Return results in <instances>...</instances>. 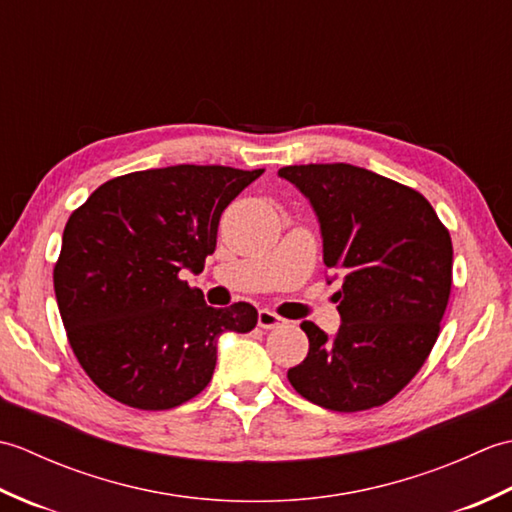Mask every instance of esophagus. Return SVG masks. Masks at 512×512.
<instances>
[{"label": "esophagus", "mask_w": 512, "mask_h": 512, "mask_svg": "<svg viewBox=\"0 0 512 512\" xmlns=\"http://www.w3.org/2000/svg\"><path fill=\"white\" fill-rule=\"evenodd\" d=\"M257 323H259V328H264V330H275V328H279V325H284L286 321L279 317V314H275V312H270V310H259V314H257Z\"/></svg>", "instance_id": "esophagus-1"}]
</instances>
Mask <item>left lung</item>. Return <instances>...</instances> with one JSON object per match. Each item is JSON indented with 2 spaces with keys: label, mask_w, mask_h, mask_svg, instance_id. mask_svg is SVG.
<instances>
[{
  "label": "left lung",
  "mask_w": 512,
  "mask_h": 512,
  "mask_svg": "<svg viewBox=\"0 0 512 512\" xmlns=\"http://www.w3.org/2000/svg\"><path fill=\"white\" fill-rule=\"evenodd\" d=\"M279 176L312 202L323 262L345 275L339 334L301 323L310 350L288 369L290 385L330 411L385 405L438 341L453 281L449 228L422 193L363 167L292 165Z\"/></svg>",
  "instance_id": "left-lung-1"
}]
</instances>
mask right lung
Listing matches in <instances>:
<instances>
[{
  "instance_id": "1",
  "label": "right lung",
  "mask_w": 512,
  "mask_h": 512,
  "mask_svg": "<svg viewBox=\"0 0 512 512\" xmlns=\"http://www.w3.org/2000/svg\"><path fill=\"white\" fill-rule=\"evenodd\" d=\"M264 169L176 165L101 184L63 231L54 295L76 361L103 394L173 409L211 383L217 336L250 332V303L211 308L182 270L202 273L224 209Z\"/></svg>"
}]
</instances>
